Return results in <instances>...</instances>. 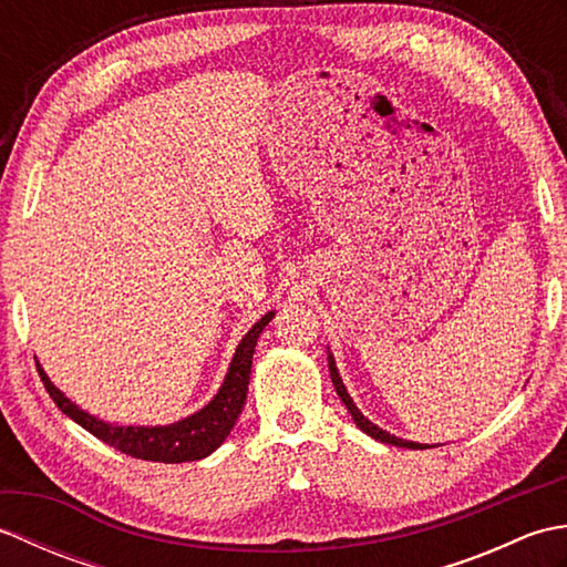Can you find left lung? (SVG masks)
Instances as JSON below:
<instances>
[{
	"instance_id": "left-lung-1",
	"label": "left lung",
	"mask_w": 567,
	"mask_h": 567,
	"mask_svg": "<svg viewBox=\"0 0 567 567\" xmlns=\"http://www.w3.org/2000/svg\"><path fill=\"white\" fill-rule=\"evenodd\" d=\"M329 372H331V380H333V388H336V392H339V396L343 400V404H346V409L348 412H351V416H353V421L355 424L360 426V431H365L368 436H372V439H378V441H382V443H392V445H400V449H429L426 443H412V441H404V439H396V436H392V433H388V431H382L380 426H375L372 424V421H368L363 414L358 412V406L353 404V400H351V394L346 392V388H343V380L339 378V370H336V365H333V358L329 355Z\"/></svg>"
}]
</instances>
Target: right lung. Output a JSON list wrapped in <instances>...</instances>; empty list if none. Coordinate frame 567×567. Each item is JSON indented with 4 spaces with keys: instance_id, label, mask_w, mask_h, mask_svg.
<instances>
[{
    "instance_id": "add662e5",
    "label": "right lung",
    "mask_w": 567,
    "mask_h": 567,
    "mask_svg": "<svg viewBox=\"0 0 567 567\" xmlns=\"http://www.w3.org/2000/svg\"><path fill=\"white\" fill-rule=\"evenodd\" d=\"M275 315L268 311L256 327H252L244 341L238 343L236 355L228 368V375L221 384L219 394L202 409V412L192 414L177 424L171 426H112L104 421L90 416L72 404L68 396L60 392L55 384L48 380L45 372L39 365V375L43 380L45 392L51 394V400L60 412L68 414L72 421H78L82 429H87L92 436L100 441L114 445L116 451H122L131 457H141V461L153 463H187L207 457L212 451L219 449L231 433L240 409L246 404L248 394V380H250V365H252V351H256L260 331L268 327V321Z\"/></svg>"
}]
</instances>
